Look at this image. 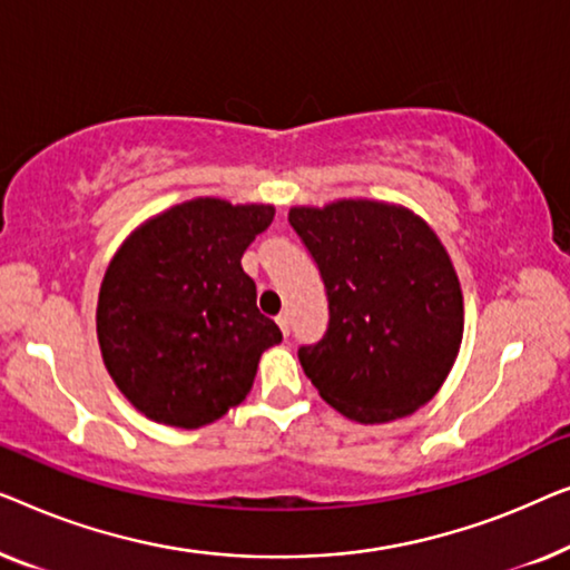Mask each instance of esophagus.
<instances>
[{
    "label": "esophagus",
    "mask_w": 570,
    "mask_h": 570,
    "mask_svg": "<svg viewBox=\"0 0 570 570\" xmlns=\"http://www.w3.org/2000/svg\"><path fill=\"white\" fill-rule=\"evenodd\" d=\"M276 325L282 327V333H284V335H288V315H286V312H282V315L276 317Z\"/></svg>",
    "instance_id": "1"
}]
</instances>
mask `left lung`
<instances>
[{
    "instance_id": "obj_1",
    "label": "left lung",
    "mask_w": 570,
    "mask_h": 570,
    "mask_svg": "<svg viewBox=\"0 0 570 570\" xmlns=\"http://www.w3.org/2000/svg\"><path fill=\"white\" fill-rule=\"evenodd\" d=\"M288 222L325 282V338L299 348L320 397L358 423L405 419L436 395L460 354L462 288L426 219L400 204L292 206Z\"/></svg>"
}]
</instances>
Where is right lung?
<instances>
[{
    "label": "right lung",
    "instance_id": "1",
    "mask_svg": "<svg viewBox=\"0 0 570 570\" xmlns=\"http://www.w3.org/2000/svg\"><path fill=\"white\" fill-rule=\"evenodd\" d=\"M274 214L190 198L141 222L108 263L95 315L102 364L149 421L202 429L222 419L247 397L263 351L282 343L239 263Z\"/></svg>",
    "mask_w": 570,
    "mask_h": 570
}]
</instances>
